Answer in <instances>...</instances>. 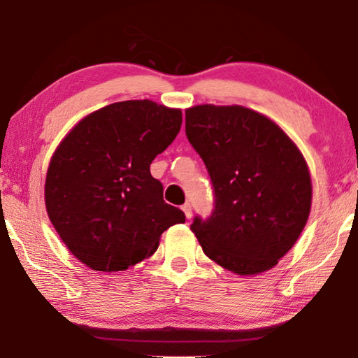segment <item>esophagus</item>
<instances>
[{
  "instance_id": "34e87169",
  "label": "esophagus",
  "mask_w": 358,
  "mask_h": 358,
  "mask_svg": "<svg viewBox=\"0 0 358 358\" xmlns=\"http://www.w3.org/2000/svg\"><path fill=\"white\" fill-rule=\"evenodd\" d=\"M181 210L185 212V215H186L187 220L192 218V208H191V204H189V203L183 204V206H181Z\"/></svg>"
}]
</instances>
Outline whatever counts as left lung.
Here are the masks:
<instances>
[{"mask_svg": "<svg viewBox=\"0 0 358 358\" xmlns=\"http://www.w3.org/2000/svg\"><path fill=\"white\" fill-rule=\"evenodd\" d=\"M186 135L208 167L215 209L191 229L203 252L237 275L272 269L305 229L313 183L275 121L243 106L186 109Z\"/></svg>", "mask_w": 358, "mask_h": 358, "instance_id": "1", "label": "left lung"}]
</instances>
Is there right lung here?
Returning <instances> with one entry per match:
<instances>
[{
	"instance_id": "right-lung-1",
	"label": "right lung",
	"mask_w": 358,
	"mask_h": 358,
	"mask_svg": "<svg viewBox=\"0 0 358 358\" xmlns=\"http://www.w3.org/2000/svg\"><path fill=\"white\" fill-rule=\"evenodd\" d=\"M181 121V109L120 101L80 120L58 144L45 175V210L87 268H131L155 252L166 229L185 223L183 210L163 200V185L150 175Z\"/></svg>"
}]
</instances>
